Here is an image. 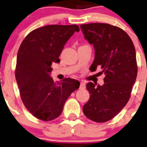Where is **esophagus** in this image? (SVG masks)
Segmentation results:
<instances>
[{
  "label": "esophagus",
  "instance_id": "34e87169",
  "mask_svg": "<svg viewBox=\"0 0 147 147\" xmlns=\"http://www.w3.org/2000/svg\"><path fill=\"white\" fill-rule=\"evenodd\" d=\"M86 85L84 82H80V89H85Z\"/></svg>",
  "mask_w": 147,
  "mask_h": 147
}]
</instances>
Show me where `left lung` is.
I'll use <instances>...</instances> for the list:
<instances>
[{
    "label": "left lung",
    "instance_id": "left-lung-1",
    "mask_svg": "<svg viewBox=\"0 0 147 147\" xmlns=\"http://www.w3.org/2000/svg\"><path fill=\"white\" fill-rule=\"evenodd\" d=\"M84 38L95 50L90 69L100 67L105 72L104 84L92 82L86 85L90 94L83 106V113L96 122L115 117L124 107L131 95L137 75L135 47L127 32L107 23L81 25Z\"/></svg>",
    "mask_w": 147,
    "mask_h": 147
}]
</instances>
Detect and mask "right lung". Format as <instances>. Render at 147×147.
Here are the masks:
<instances>
[{"mask_svg":"<svg viewBox=\"0 0 147 147\" xmlns=\"http://www.w3.org/2000/svg\"><path fill=\"white\" fill-rule=\"evenodd\" d=\"M77 25H50L34 30L25 38L19 47L16 79L20 95L27 109L38 119L51 121L58 117L71 94L80 82L65 78L54 82L50 77L51 65L60 63V55Z\"/></svg>","mask_w":147,"mask_h":147,"instance_id":"obj_1","label":"right lung"}]
</instances>
